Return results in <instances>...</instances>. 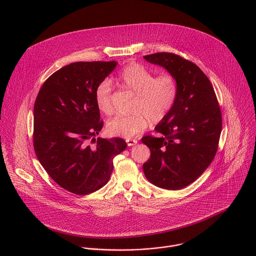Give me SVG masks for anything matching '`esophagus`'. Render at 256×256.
I'll return each instance as SVG.
<instances>
[{
	"instance_id": "34e87169",
	"label": "esophagus",
	"mask_w": 256,
	"mask_h": 256,
	"mask_svg": "<svg viewBox=\"0 0 256 256\" xmlns=\"http://www.w3.org/2000/svg\"><path fill=\"white\" fill-rule=\"evenodd\" d=\"M126 142L128 146H136L138 144V140H132V138H128Z\"/></svg>"
}]
</instances>
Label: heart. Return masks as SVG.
Returning a JSON list of instances; mask_svg holds the SVG:
<instances>
[{
  "mask_svg": "<svg viewBox=\"0 0 256 256\" xmlns=\"http://www.w3.org/2000/svg\"><path fill=\"white\" fill-rule=\"evenodd\" d=\"M118 84L136 94L130 116H118L106 124L110 134L130 138L142 132L148 124L162 122L174 108L178 94V84L170 74H156L138 62L124 66L116 78ZM98 108L104 114L112 112V86L108 80L98 84L94 92Z\"/></svg>",
  "mask_w": 256,
  "mask_h": 256,
  "instance_id": "obj_1",
  "label": "heart"
}]
</instances>
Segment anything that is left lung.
Returning a JSON list of instances; mask_svg holds the SVG:
<instances>
[{"instance_id":"obj_1","label":"left lung","mask_w":256,"mask_h":256,"mask_svg":"<svg viewBox=\"0 0 256 256\" xmlns=\"http://www.w3.org/2000/svg\"><path fill=\"white\" fill-rule=\"evenodd\" d=\"M144 58L164 68L178 84L174 108L154 128L162 136L142 138L150 150L144 172L158 188L182 190L198 180L216 156L222 126L220 108L212 84L196 64L172 52Z\"/></svg>"}]
</instances>
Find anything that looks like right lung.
Returning <instances> with one entry per match:
<instances>
[{"mask_svg": "<svg viewBox=\"0 0 256 256\" xmlns=\"http://www.w3.org/2000/svg\"><path fill=\"white\" fill-rule=\"evenodd\" d=\"M118 62H76L54 72L42 86L34 106V148L48 174L78 196L92 194L110 180L114 158L126 142L120 138L88 140L102 128L94 100L98 84Z\"/></svg>", "mask_w": 256, "mask_h": 256, "instance_id": "obj_1", "label": "right lung"}]
</instances>
